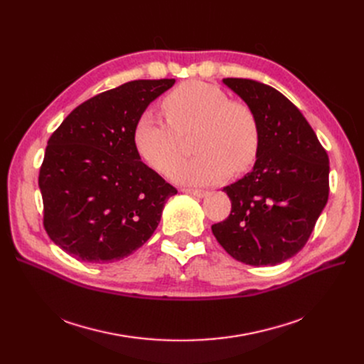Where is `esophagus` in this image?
Masks as SVG:
<instances>
[{
    "instance_id": "34e87169",
    "label": "esophagus",
    "mask_w": 364,
    "mask_h": 364,
    "mask_svg": "<svg viewBox=\"0 0 364 364\" xmlns=\"http://www.w3.org/2000/svg\"><path fill=\"white\" fill-rule=\"evenodd\" d=\"M183 192L187 195H192L195 198H205L209 195L206 190H199V188H183Z\"/></svg>"
}]
</instances>
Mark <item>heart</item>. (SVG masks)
I'll use <instances>...</instances> for the list:
<instances>
[{"label": "heart", "mask_w": 364, "mask_h": 364, "mask_svg": "<svg viewBox=\"0 0 364 364\" xmlns=\"http://www.w3.org/2000/svg\"><path fill=\"white\" fill-rule=\"evenodd\" d=\"M168 119L146 110L134 127V144L141 159L156 171H165L179 154L181 136L197 129L194 149L198 155L168 169V177L187 184H215L230 169L243 172L255 162L261 129L255 112L230 100L220 87L187 81L169 91L162 102Z\"/></svg>", "instance_id": "obj_1"}]
</instances>
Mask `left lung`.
I'll use <instances>...</instances> for the list:
<instances>
[{
    "mask_svg": "<svg viewBox=\"0 0 364 364\" xmlns=\"http://www.w3.org/2000/svg\"><path fill=\"white\" fill-rule=\"evenodd\" d=\"M223 82L255 112L261 143L252 171L223 188L232 213L213 233L235 259L276 265L302 250L328 203V153L280 91L254 80Z\"/></svg>",
    "mask_w": 364,
    "mask_h": 364,
    "instance_id": "left-lung-1",
    "label": "left lung"
}]
</instances>
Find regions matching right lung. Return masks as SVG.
I'll return each instance as SVG.
<instances>
[{
  "label": "right lung",
  "mask_w": 364,
  "mask_h": 364,
  "mask_svg": "<svg viewBox=\"0 0 364 364\" xmlns=\"http://www.w3.org/2000/svg\"><path fill=\"white\" fill-rule=\"evenodd\" d=\"M176 80H139L94 95L50 137L40 169L44 227L80 261L107 264L143 246L177 188L149 168L134 127Z\"/></svg>",
  "instance_id": "obj_1"
}]
</instances>
